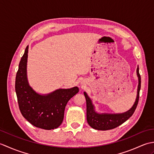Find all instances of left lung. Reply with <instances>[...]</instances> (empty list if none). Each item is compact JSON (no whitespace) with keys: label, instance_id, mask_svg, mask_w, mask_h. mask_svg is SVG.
Here are the masks:
<instances>
[{"label":"left lung","instance_id":"left-lung-1","mask_svg":"<svg viewBox=\"0 0 154 154\" xmlns=\"http://www.w3.org/2000/svg\"><path fill=\"white\" fill-rule=\"evenodd\" d=\"M136 73L138 78L136 99L131 109L123 113L110 114L97 112L95 110V106L93 104L92 100L88 96L86 92H84L87 103V120L91 128L98 130H111L121 125L132 116L138 105L140 87H141V77L139 73L138 66L137 67Z\"/></svg>","mask_w":154,"mask_h":154}]
</instances>
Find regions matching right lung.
Here are the masks:
<instances>
[{
	"label": "right lung",
	"mask_w": 154,
	"mask_h": 154,
	"mask_svg": "<svg viewBox=\"0 0 154 154\" xmlns=\"http://www.w3.org/2000/svg\"><path fill=\"white\" fill-rule=\"evenodd\" d=\"M28 45L20 61L16 76L15 90L20 110L32 125L44 130L57 128L63 122L65 108L71 98L79 92V88L59 89L48 94L35 91L27 77Z\"/></svg>",
	"instance_id": "add662e5"
}]
</instances>
